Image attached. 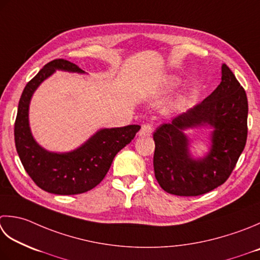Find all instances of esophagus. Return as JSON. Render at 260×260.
I'll use <instances>...</instances> for the list:
<instances>
[{
    "instance_id": "1",
    "label": "esophagus",
    "mask_w": 260,
    "mask_h": 260,
    "mask_svg": "<svg viewBox=\"0 0 260 260\" xmlns=\"http://www.w3.org/2000/svg\"><path fill=\"white\" fill-rule=\"evenodd\" d=\"M152 125L151 124H144L142 125L141 131L139 132V136L145 137V136H150L152 134Z\"/></svg>"
}]
</instances>
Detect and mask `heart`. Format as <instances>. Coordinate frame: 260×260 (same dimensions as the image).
I'll return each mask as SVG.
<instances>
[{
  "mask_svg": "<svg viewBox=\"0 0 260 260\" xmlns=\"http://www.w3.org/2000/svg\"><path fill=\"white\" fill-rule=\"evenodd\" d=\"M180 83V80L176 78V76H168V78H166L164 81H162V83L160 85V89L159 91L161 93H166V92H169L170 90H172L174 88H176V86ZM185 101V96L184 95H180L179 98L177 99V103L175 105L176 108H178L182 103Z\"/></svg>",
  "mask_w": 260,
  "mask_h": 260,
  "instance_id": "heart-1",
  "label": "heart"
}]
</instances>
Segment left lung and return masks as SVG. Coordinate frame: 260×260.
<instances>
[{"instance_id":"obj_1","label":"left lung","mask_w":260,"mask_h":260,"mask_svg":"<svg viewBox=\"0 0 260 260\" xmlns=\"http://www.w3.org/2000/svg\"><path fill=\"white\" fill-rule=\"evenodd\" d=\"M221 83L194 108L157 127L153 134L154 175L161 188L177 196L203 195L221 186L245 149L248 100L246 91L225 64ZM208 128L202 140L208 150L193 154L189 129Z\"/></svg>"}]
</instances>
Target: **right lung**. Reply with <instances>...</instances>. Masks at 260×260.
<instances>
[{
    "mask_svg": "<svg viewBox=\"0 0 260 260\" xmlns=\"http://www.w3.org/2000/svg\"><path fill=\"white\" fill-rule=\"evenodd\" d=\"M56 71L88 74L65 59L46 64L24 86L14 124V141L20 160L35 184L56 195H76L92 189L104 179L115 155L134 139L140 125L100 128L84 143L68 152L48 151L32 135L29 107L36 90Z\"/></svg>",
    "mask_w": 260,
    "mask_h": 260,
    "instance_id": "add662e5",
    "label": "right lung"
}]
</instances>
